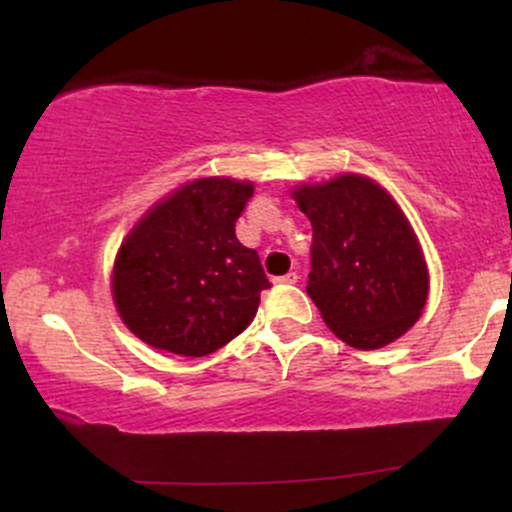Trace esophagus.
<instances>
[{"label": "esophagus", "mask_w": 512, "mask_h": 512, "mask_svg": "<svg viewBox=\"0 0 512 512\" xmlns=\"http://www.w3.org/2000/svg\"><path fill=\"white\" fill-rule=\"evenodd\" d=\"M276 281H281V284H296V281H298V272H289V274L279 276V279H276Z\"/></svg>", "instance_id": "34e87169"}]
</instances>
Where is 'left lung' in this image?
<instances>
[{"mask_svg": "<svg viewBox=\"0 0 512 512\" xmlns=\"http://www.w3.org/2000/svg\"><path fill=\"white\" fill-rule=\"evenodd\" d=\"M313 223L308 296L354 349H380L419 320L428 269L414 228L378 182L346 173L291 192Z\"/></svg>", "mask_w": 512, "mask_h": 512, "instance_id": "obj_1", "label": "left lung"}]
</instances>
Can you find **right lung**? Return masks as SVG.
I'll use <instances>...</instances> for the list:
<instances>
[{
	"label": "right lung",
	"instance_id": "right-lung-1",
	"mask_svg": "<svg viewBox=\"0 0 512 512\" xmlns=\"http://www.w3.org/2000/svg\"><path fill=\"white\" fill-rule=\"evenodd\" d=\"M255 192L248 180L202 178L158 202L117 252L113 298L142 342L207 356L250 325L269 289L260 257L236 238Z\"/></svg>",
	"mask_w": 512,
	"mask_h": 512
}]
</instances>
